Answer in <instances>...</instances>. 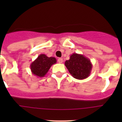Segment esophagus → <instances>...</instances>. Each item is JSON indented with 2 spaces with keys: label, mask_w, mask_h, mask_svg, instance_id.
<instances>
[{
  "label": "esophagus",
  "mask_w": 122,
  "mask_h": 122,
  "mask_svg": "<svg viewBox=\"0 0 122 122\" xmlns=\"http://www.w3.org/2000/svg\"><path fill=\"white\" fill-rule=\"evenodd\" d=\"M58 62H59V63H62V62H63V59H62V58H59V59H58Z\"/></svg>",
  "instance_id": "obj_1"
}]
</instances>
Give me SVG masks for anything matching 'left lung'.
<instances>
[{"label": "left lung", "instance_id": "1", "mask_svg": "<svg viewBox=\"0 0 122 122\" xmlns=\"http://www.w3.org/2000/svg\"><path fill=\"white\" fill-rule=\"evenodd\" d=\"M65 65L69 73L77 79H84L90 76L92 69L90 60L82 54L73 53L68 60H66Z\"/></svg>", "mask_w": 122, "mask_h": 122}]
</instances>
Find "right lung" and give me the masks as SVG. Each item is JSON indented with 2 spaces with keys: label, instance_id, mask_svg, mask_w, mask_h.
<instances>
[{
  "label": "right lung",
  "instance_id": "1",
  "mask_svg": "<svg viewBox=\"0 0 122 122\" xmlns=\"http://www.w3.org/2000/svg\"><path fill=\"white\" fill-rule=\"evenodd\" d=\"M57 62L55 57H48L46 55L41 54L30 64L32 73L37 77H43L46 75L51 66Z\"/></svg>",
  "mask_w": 122,
  "mask_h": 122
}]
</instances>
